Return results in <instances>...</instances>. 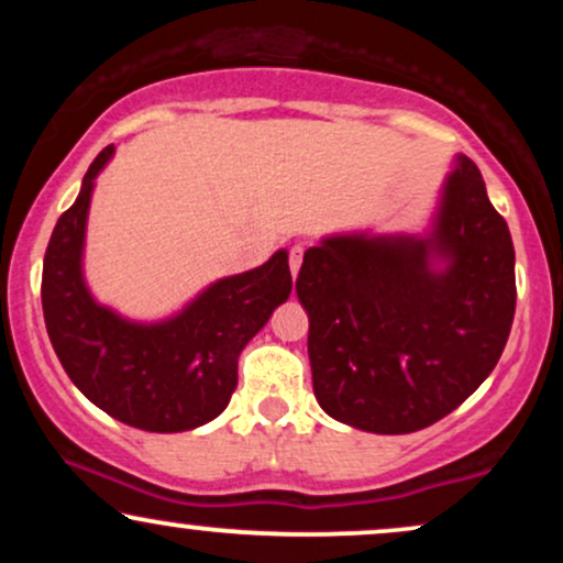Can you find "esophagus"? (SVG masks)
<instances>
[{"label": "esophagus", "instance_id": "1", "mask_svg": "<svg viewBox=\"0 0 563 563\" xmlns=\"http://www.w3.org/2000/svg\"><path fill=\"white\" fill-rule=\"evenodd\" d=\"M301 262H303V245L301 243H296L294 249H290V254H288V264H290V275H299V269H301Z\"/></svg>", "mask_w": 563, "mask_h": 563}]
</instances>
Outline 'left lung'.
<instances>
[{
    "mask_svg": "<svg viewBox=\"0 0 563 563\" xmlns=\"http://www.w3.org/2000/svg\"><path fill=\"white\" fill-rule=\"evenodd\" d=\"M514 262L506 219L463 153L426 232L322 238L296 280L322 410L371 434H410L466 402L506 349Z\"/></svg>",
    "mask_w": 563,
    "mask_h": 563,
    "instance_id": "1",
    "label": "left lung"
}]
</instances>
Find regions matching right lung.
Returning <instances> with one entry per match:
<instances>
[{
    "label": "right lung",
    "instance_id": "right-lung-1",
    "mask_svg": "<svg viewBox=\"0 0 563 563\" xmlns=\"http://www.w3.org/2000/svg\"><path fill=\"white\" fill-rule=\"evenodd\" d=\"M108 145L81 179L79 198L57 219L42 269L49 341L89 402L115 421L156 434L214 421L238 386V357L290 296L288 251L262 267L222 277L172 318L129 320L92 296L84 280V241L97 174Z\"/></svg>",
    "mask_w": 563,
    "mask_h": 563
}]
</instances>
